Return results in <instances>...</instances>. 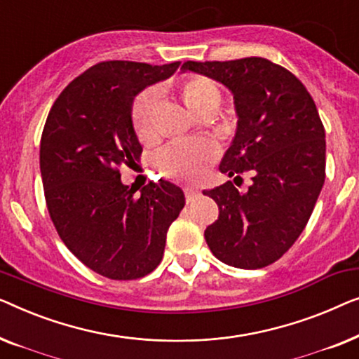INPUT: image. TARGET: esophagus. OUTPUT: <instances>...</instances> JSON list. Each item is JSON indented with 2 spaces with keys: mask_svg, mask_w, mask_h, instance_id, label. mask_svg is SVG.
Segmentation results:
<instances>
[{
  "mask_svg": "<svg viewBox=\"0 0 359 359\" xmlns=\"http://www.w3.org/2000/svg\"><path fill=\"white\" fill-rule=\"evenodd\" d=\"M196 195H198V190L196 189H191V187H187L185 189V198H187V203H191L196 198Z\"/></svg>",
  "mask_w": 359,
  "mask_h": 359,
  "instance_id": "obj_1",
  "label": "esophagus"
}]
</instances>
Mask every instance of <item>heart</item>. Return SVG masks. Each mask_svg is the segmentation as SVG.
I'll return each instance as SVG.
<instances>
[{
    "label": "heart",
    "mask_w": 359,
    "mask_h": 359,
    "mask_svg": "<svg viewBox=\"0 0 359 359\" xmlns=\"http://www.w3.org/2000/svg\"><path fill=\"white\" fill-rule=\"evenodd\" d=\"M182 97L191 112H200L210 104H219V90L213 81L206 78L189 79L182 88ZM159 104V89L149 88L135 99L131 109L133 127L140 136L153 131L156 110ZM218 156V148L208 140H180L161 149L158 164L170 177L195 180L205 174L208 165Z\"/></svg>",
    "instance_id": "b5f03b06"
}]
</instances>
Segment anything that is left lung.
Masks as SVG:
<instances>
[{
	"label": "left lung",
	"mask_w": 359,
	"mask_h": 359,
	"mask_svg": "<svg viewBox=\"0 0 359 359\" xmlns=\"http://www.w3.org/2000/svg\"><path fill=\"white\" fill-rule=\"evenodd\" d=\"M182 72L224 84L234 97L237 128L219 170L232 182L205 190L219 216L205 231L216 259L257 270L273 264L306 228L325 180V130L304 84L270 60L185 62Z\"/></svg>",
	"instance_id": "left-lung-1"
}]
</instances>
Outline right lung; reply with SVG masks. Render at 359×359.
I'll return each mask as SVG.
<instances>
[{
	"label": "right lung",
	"mask_w": 359,
	"mask_h": 359,
	"mask_svg": "<svg viewBox=\"0 0 359 359\" xmlns=\"http://www.w3.org/2000/svg\"><path fill=\"white\" fill-rule=\"evenodd\" d=\"M179 65H94L63 89L45 122L40 174L50 218L65 245L110 280L151 273L185 205L172 182H149L135 194L118 170L136 164L143 151L131 120L135 97L172 76Z\"/></svg>",
	"instance_id": "obj_1"
}]
</instances>
